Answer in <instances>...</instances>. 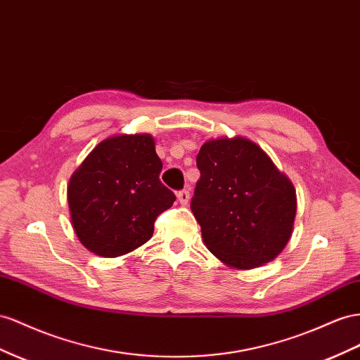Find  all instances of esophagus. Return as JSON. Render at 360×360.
<instances>
[{
    "label": "esophagus",
    "instance_id": "obj_1",
    "mask_svg": "<svg viewBox=\"0 0 360 360\" xmlns=\"http://www.w3.org/2000/svg\"><path fill=\"white\" fill-rule=\"evenodd\" d=\"M189 197H191L189 195V191H186V189L179 191V193H177V198H179L181 206H186V204L189 202Z\"/></svg>",
    "mask_w": 360,
    "mask_h": 360
}]
</instances>
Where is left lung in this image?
Here are the masks:
<instances>
[{
  "instance_id": "obj_1",
  "label": "left lung",
  "mask_w": 360,
  "mask_h": 360,
  "mask_svg": "<svg viewBox=\"0 0 360 360\" xmlns=\"http://www.w3.org/2000/svg\"><path fill=\"white\" fill-rule=\"evenodd\" d=\"M191 210L204 244L226 265L257 268L274 260L292 235V183L259 145L245 138L202 143Z\"/></svg>"
}]
</instances>
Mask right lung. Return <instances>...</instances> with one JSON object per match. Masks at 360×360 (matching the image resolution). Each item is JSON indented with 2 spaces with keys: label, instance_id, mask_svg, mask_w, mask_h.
Instances as JSON below:
<instances>
[{
  "label": "right lung",
  "instance_id": "add662e5",
  "mask_svg": "<svg viewBox=\"0 0 360 360\" xmlns=\"http://www.w3.org/2000/svg\"><path fill=\"white\" fill-rule=\"evenodd\" d=\"M160 171L150 134H118L96 145L68 184L82 244L98 256L118 257L150 240L154 221L176 201Z\"/></svg>",
  "mask_w": 360,
  "mask_h": 360
}]
</instances>
